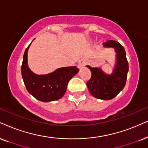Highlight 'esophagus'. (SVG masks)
Masks as SVG:
<instances>
[{"instance_id": "esophagus-1", "label": "esophagus", "mask_w": 148, "mask_h": 148, "mask_svg": "<svg viewBox=\"0 0 148 148\" xmlns=\"http://www.w3.org/2000/svg\"><path fill=\"white\" fill-rule=\"evenodd\" d=\"M86 64H87V61H86L85 59H80V60L78 61V68H83V67L85 66Z\"/></svg>"}]
</instances>
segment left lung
Listing matches in <instances>:
<instances>
[{
    "mask_svg": "<svg viewBox=\"0 0 148 148\" xmlns=\"http://www.w3.org/2000/svg\"><path fill=\"white\" fill-rule=\"evenodd\" d=\"M103 45L106 48H114L117 53V63L113 73L111 75H107L100 68L87 65L91 72L87 85L89 92L95 98L108 100L115 98L126 85L128 62L124 46L118 42L108 40L103 43Z\"/></svg>",
    "mask_w": 148,
    "mask_h": 148,
    "instance_id": "1",
    "label": "left lung"
}]
</instances>
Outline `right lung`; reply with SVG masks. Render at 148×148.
<instances>
[{
    "instance_id": "add662e5",
    "label": "right lung",
    "mask_w": 148,
    "mask_h": 148,
    "mask_svg": "<svg viewBox=\"0 0 148 148\" xmlns=\"http://www.w3.org/2000/svg\"><path fill=\"white\" fill-rule=\"evenodd\" d=\"M30 45L24 52L21 67L22 76L27 91L42 102L59 100L65 94L70 80L79 70L75 66L65 67L46 75H37L28 67L27 52Z\"/></svg>"
}]
</instances>
